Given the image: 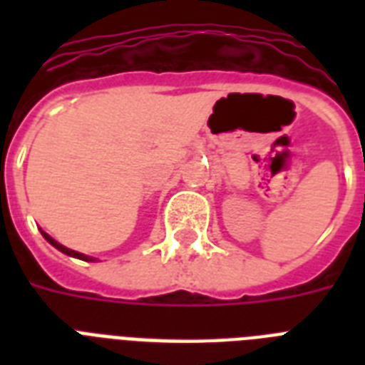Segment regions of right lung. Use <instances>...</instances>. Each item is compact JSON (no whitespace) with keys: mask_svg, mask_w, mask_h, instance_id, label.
I'll use <instances>...</instances> for the list:
<instances>
[{"mask_svg":"<svg viewBox=\"0 0 365 365\" xmlns=\"http://www.w3.org/2000/svg\"><path fill=\"white\" fill-rule=\"evenodd\" d=\"M41 235L43 237H45V240H47V242H51L54 246V248L56 250H60V252H62V254H66V255H71V257H77V259H83V261H94V257H88V255H85V254H79V252H76V250H70V248H66V246H62V244L60 242H56V240L53 239V237H48L47 233H45V231H41Z\"/></svg>","mask_w":365,"mask_h":365,"instance_id":"1","label":"right lung"}]
</instances>
